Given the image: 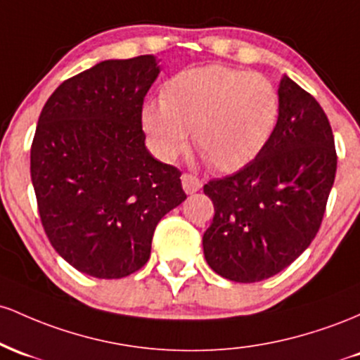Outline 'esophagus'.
Segmentation results:
<instances>
[{"mask_svg": "<svg viewBox=\"0 0 360 360\" xmlns=\"http://www.w3.org/2000/svg\"><path fill=\"white\" fill-rule=\"evenodd\" d=\"M181 187H184V191L187 193H195L197 191H200L202 180L193 175H188V173H184L181 175Z\"/></svg>", "mask_w": 360, "mask_h": 360, "instance_id": "1", "label": "esophagus"}]
</instances>
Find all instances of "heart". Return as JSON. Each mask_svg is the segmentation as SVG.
I'll use <instances>...</instances> for the list:
<instances>
[{
  "label": "heart",
  "instance_id": "heart-1",
  "mask_svg": "<svg viewBox=\"0 0 360 360\" xmlns=\"http://www.w3.org/2000/svg\"><path fill=\"white\" fill-rule=\"evenodd\" d=\"M281 96L265 76L211 64L169 78L161 100H148L141 124L149 146L173 161L193 146L219 172H234L255 160L276 131Z\"/></svg>",
  "mask_w": 360,
  "mask_h": 360
}]
</instances>
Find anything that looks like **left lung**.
<instances>
[{
	"label": "left lung",
	"mask_w": 360,
	"mask_h": 360,
	"mask_svg": "<svg viewBox=\"0 0 360 360\" xmlns=\"http://www.w3.org/2000/svg\"><path fill=\"white\" fill-rule=\"evenodd\" d=\"M278 96L277 127L260 155L204 185L214 204L204 257L234 282L264 281L292 264L316 236L333 187L337 153L320 103L289 76Z\"/></svg>",
	"instance_id": "left-lung-1"
}]
</instances>
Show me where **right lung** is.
<instances>
[{
    "label": "right lung",
    "mask_w": 360,
    "mask_h": 360,
    "mask_svg": "<svg viewBox=\"0 0 360 360\" xmlns=\"http://www.w3.org/2000/svg\"><path fill=\"white\" fill-rule=\"evenodd\" d=\"M158 75L155 56L102 60L59 84L40 112L30 151L40 221L86 276L139 270L156 224L187 199L181 173L144 144L141 108Z\"/></svg>",
    "instance_id": "1"
}]
</instances>
